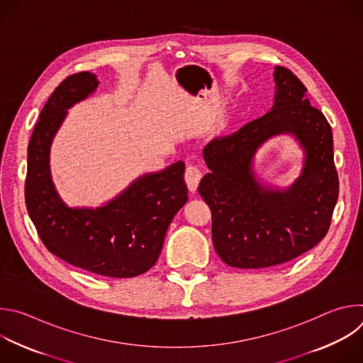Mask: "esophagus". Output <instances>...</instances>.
Wrapping results in <instances>:
<instances>
[{
  "label": "esophagus",
  "instance_id": "esophagus-1",
  "mask_svg": "<svg viewBox=\"0 0 363 363\" xmlns=\"http://www.w3.org/2000/svg\"><path fill=\"white\" fill-rule=\"evenodd\" d=\"M201 178H202V172H201V169H199L198 165L191 164V165L186 167V171H185V182H186L188 189H189L191 192H195V191H196Z\"/></svg>",
  "mask_w": 363,
  "mask_h": 363
}]
</instances>
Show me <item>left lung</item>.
<instances>
[{"label":"left lung","instance_id":"obj_1","mask_svg":"<svg viewBox=\"0 0 363 363\" xmlns=\"http://www.w3.org/2000/svg\"><path fill=\"white\" fill-rule=\"evenodd\" d=\"M274 103L264 116L203 147L210 172L198 186L213 214V242L237 269L287 263L323 240L339 195L332 128L310 105L304 84L274 67ZM290 134L305 152L301 177L284 190L256 178L253 158L269 138Z\"/></svg>","mask_w":363,"mask_h":363}]
</instances>
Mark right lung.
Segmentation results:
<instances>
[{
	"mask_svg": "<svg viewBox=\"0 0 363 363\" xmlns=\"http://www.w3.org/2000/svg\"><path fill=\"white\" fill-rule=\"evenodd\" d=\"M97 86L96 74L82 72L48 97L28 143L27 211L43 244L63 262L105 277H136L157 263L167 230L188 201L185 164L145 174L96 208L69 206L51 179L50 147L67 111Z\"/></svg>",
	"mask_w": 363,
	"mask_h": 363,
	"instance_id": "right-lung-1",
	"label": "right lung"
}]
</instances>
